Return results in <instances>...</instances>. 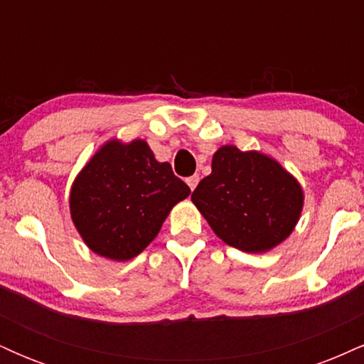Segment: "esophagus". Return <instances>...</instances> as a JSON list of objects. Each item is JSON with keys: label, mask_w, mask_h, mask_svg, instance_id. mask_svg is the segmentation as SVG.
<instances>
[{"label": "esophagus", "mask_w": 364, "mask_h": 364, "mask_svg": "<svg viewBox=\"0 0 364 364\" xmlns=\"http://www.w3.org/2000/svg\"><path fill=\"white\" fill-rule=\"evenodd\" d=\"M198 176H196V174H195V176H190V178H188L186 179V183H188V186H190V190L191 191H193L195 190V188H196V185H198Z\"/></svg>", "instance_id": "1"}]
</instances>
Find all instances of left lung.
Returning a JSON list of instances; mask_svg holds the SVG:
<instances>
[{"label": "left lung", "instance_id": "1", "mask_svg": "<svg viewBox=\"0 0 364 364\" xmlns=\"http://www.w3.org/2000/svg\"><path fill=\"white\" fill-rule=\"evenodd\" d=\"M191 202L225 245L265 253L294 231L304 205L299 181L274 157L223 145Z\"/></svg>", "mask_w": 364, "mask_h": 364}]
</instances>
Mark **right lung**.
<instances>
[{
    "instance_id": "obj_1",
    "label": "right lung",
    "mask_w": 364,
    "mask_h": 364,
    "mask_svg": "<svg viewBox=\"0 0 364 364\" xmlns=\"http://www.w3.org/2000/svg\"><path fill=\"white\" fill-rule=\"evenodd\" d=\"M190 195L141 139L107 140L89 159L70 190V215L99 257L127 262L156 240L171 208Z\"/></svg>"
}]
</instances>
